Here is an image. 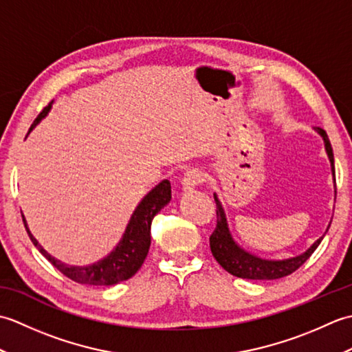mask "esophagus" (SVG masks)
Wrapping results in <instances>:
<instances>
[{"label":"esophagus","mask_w":352,"mask_h":352,"mask_svg":"<svg viewBox=\"0 0 352 352\" xmlns=\"http://www.w3.org/2000/svg\"><path fill=\"white\" fill-rule=\"evenodd\" d=\"M204 182V175L198 168H190L184 172L182 178V184L184 190H192L195 189L199 183Z\"/></svg>","instance_id":"esophagus-1"}]
</instances>
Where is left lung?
<instances>
[{
	"label": "left lung",
	"instance_id": "8db88e82",
	"mask_svg": "<svg viewBox=\"0 0 352 352\" xmlns=\"http://www.w3.org/2000/svg\"><path fill=\"white\" fill-rule=\"evenodd\" d=\"M315 130L324 138L325 149H327L328 159L331 162V170L334 175V183H336L334 155H333L330 139H328L325 130L319 129V126H316ZM214 203H216V228L213 230V233L210 236V250L216 261H218V263L226 269L227 272H230L234 276H239V278L276 280V278H283V276H287L292 272H295L298 267H301L305 261L309 260V257L319 246L320 241L324 239V236L318 239V241L313 243L304 254H301V256L292 257L287 260L258 258L256 256H252V254L243 251L241 246H237V243L233 241V237L230 234L226 213H223V208L216 195H214Z\"/></svg>",
	"mask_w": 352,
	"mask_h": 352
}]
</instances>
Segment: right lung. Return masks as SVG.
<instances>
[{"instance_id":"obj_1","label":"right lung","mask_w":352,"mask_h":352,"mask_svg":"<svg viewBox=\"0 0 352 352\" xmlns=\"http://www.w3.org/2000/svg\"><path fill=\"white\" fill-rule=\"evenodd\" d=\"M50 107L51 106H47L41 111L39 116L34 119V122L30 126L28 133L32 131L34 126L39 124L41 119L48 113ZM169 201L170 183L168 180H163L140 201V204L131 216L129 227L125 230L122 241L118 243L115 251H111L106 258L96 261V263L91 266L83 267L68 266L62 263V261L56 260L54 257H51L39 245V242L33 237V234L30 233L24 216H22V221H24L28 237L32 239L33 245L48 258L50 263L57 267L63 275L68 276L72 281L81 284H91V286H111V284H118L131 278V276L139 271L142 263H144L148 256L149 245H151V222L154 219V216L159 213Z\"/></svg>"}]
</instances>
